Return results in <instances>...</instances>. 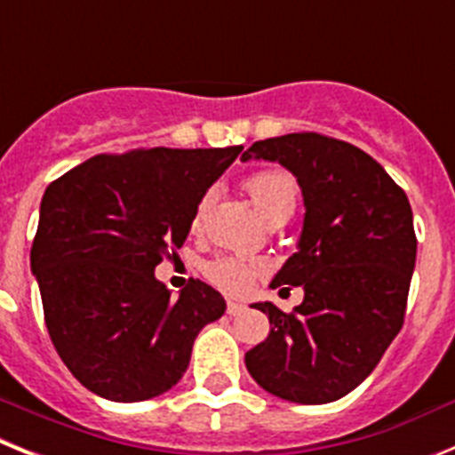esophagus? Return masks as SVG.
Here are the masks:
<instances>
[{
  "label": "esophagus",
  "mask_w": 455,
  "mask_h": 455,
  "mask_svg": "<svg viewBox=\"0 0 455 455\" xmlns=\"http://www.w3.org/2000/svg\"><path fill=\"white\" fill-rule=\"evenodd\" d=\"M246 312V305L236 303V300H228V315L230 316H239Z\"/></svg>",
  "instance_id": "1"
}]
</instances>
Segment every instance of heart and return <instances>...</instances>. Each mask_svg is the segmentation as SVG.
Returning <instances> with one entry per match:
<instances>
[{"label": "heart", "mask_w": 455, "mask_h": 455, "mask_svg": "<svg viewBox=\"0 0 455 455\" xmlns=\"http://www.w3.org/2000/svg\"><path fill=\"white\" fill-rule=\"evenodd\" d=\"M246 191L251 196L252 204L257 207V212L268 223L291 219L293 212H296V204H299V184H296V180L289 172L275 171V168H268V171H259L255 175H251L246 180ZM209 203H212V191L204 193L203 198H200L198 207H196V212H193V228H198L203 223V216L207 212ZM204 273L223 291L241 293L251 287L252 280L259 273V267L252 262H246V259H239V257H220V259H214L212 264H207Z\"/></svg>", "instance_id": "heart-1"}]
</instances>
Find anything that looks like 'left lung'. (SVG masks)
Returning <instances> with one entry per match:
<instances>
[{"label":"left lung","mask_w":455,"mask_h":455,"mask_svg":"<svg viewBox=\"0 0 455 455\" xmlns=\"http://www.w3.org/2000/svg\"><path fill=\"white\" fill-rule=\"evenodd\" d=\"M277 162L303 191L299 251L271 287H303L291 315L255 303L271 332L246 353L255 383L305 405L347 396L399 335L417 236L403 188L360 148L303 132L257 140L241 155Z\"/></svg>","instance_id":"8db88e82"}]
</instances>
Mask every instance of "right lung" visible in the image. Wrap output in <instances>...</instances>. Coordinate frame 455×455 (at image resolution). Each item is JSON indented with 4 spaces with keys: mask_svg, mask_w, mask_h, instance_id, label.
I'll return each instance as SVG.
<instances>
[{
    "mask_svg": "<svg viewBox=\"0 0 455 455\" xmlns=\"http://www.w3.org/2000/svg\"><path fill=\"white\" fill-rule=\"evenodd\" d=\"M241 150L98 155L45 188L31 273L56 353L92 394L134 403L168 392L198 332L223 316L214 287L191 280L172 299L155 268L182 248L200 198Z\"/></svg>",
    "mask_w": 455,
    "mask_h": 455,
    "instance_id": "right-lung-1",
    "label": "right lung"
}]
</instances>
